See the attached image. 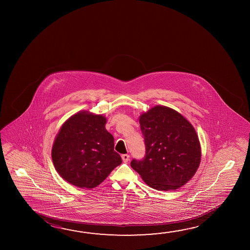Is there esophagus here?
I'll use <instances>...</instances> for the list:
<instances>
[{"instance_id":"esophagus-1","label":"esophagus","mask_w":250,"mask_h":250,"mask_svg":"<svg viewBox=\"0 0 250 250\" xmlns=\"http://www.w3.org/2000/svg\"><path fill=\"white\" fill-rule=\"evenodd\" d=\"M129 159H130V156L128 154H123L122 155V160H123L124 162H128Z\"/></svg>"}]
</instances>
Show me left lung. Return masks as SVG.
Masks as SVG:
<instances>
[{
    "label": "left lung",
    "mask_w": 250,
    "mask_h": 250,
    "mask_svg": "<svg viewBox=\"0 0 250 250\" xmlns=\"http://www.w3.org/2000/svg\"><path fill=\"white\" fill-rule=\"evenodd\" d=\"M139 120L146 156L142 160H132V169L156 190H175L187 184L201 160V143L192 124L164 105L149 109Z\"/></svg>",
    "instance_id": "obj_1"
}]
</instances>
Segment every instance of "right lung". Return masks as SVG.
I'll return each instance as SVG.
<instances>
[{
    "label": "right lung",
    "instance_id": "right-lung-1",
    "mask_svg": "<svg viewBox=\"0 0 250 250\" xmlns=\"http://www.w3.org/2000/svg\"><path fill=\"white\" fill-rule=\"evenodd\" d=\"M106 118L78 111L62 124L51 157L58 174L80 188H94L122 163L114 138L105 129Z\"/></svg>",
    "mask_w": 250,
    "mask_h": 250
}]
</instances>
